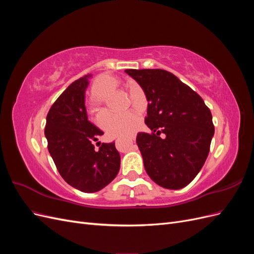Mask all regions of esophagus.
<instances>
[{
  "label": "esophagus",
  "mask_w": 254,
  "mask_h": 254,
  "mask_svg": "<svg viewBox=\"0 0 254 254\" xmlns=\"http://www.w3.org/2000/svg\"><path fill=\"white\" fill-rule=\"evenodd\" d=\"M133 141H134V136H132V137H130V139H128V142H129V144H131V145H132Z\"/></svg>",
  "instance_id": "esophagus-1"
}]
</instances>
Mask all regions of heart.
<instances>
[{
    "label": "heart",
    "mask_w": 254,
    "mask_h": 254,
    "mask_svg": "<svg viewBox=\"0 0 254 254\" xmlns=\"http://www.w3.org/2000/svg\"><path fill=\"white\" fill-rule=\"evenodd\" d=\"M122 86V82L115 76L105 73L99 75L95 79L92 87V96L98 102H107ZM130 106H137L133 101L130 102ZM91 112L95 113L97 109L95 106H91ZM139 118L136 113L128 112L125 114H118L106 112L101 119V127L111 136H128L135 131L139 126Z\"/></svg>",
    "instance_id": "b5f03b06"
}]
</instances>
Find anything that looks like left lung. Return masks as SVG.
Listing matches in <instances>:
<instances>
[{
    "label": "left lung",
    "instance_id": "obj_1",
    "mask_svg": "<svg viewBox=\"0 0 254 254\" xmlns=\"http://www.w3.org/2000/svg\"><path fill=\"white\" fill-rule=\"evenodd\" d=\"M147 98L145 124L136 144L144 167L158 186L180 190L194 180L210 151L214 125L210 109L194 90L161 68L126 70ZM163 133L164 138L159 134Z\"/></svg>",
    "mask_w": 254,
    "mask_h": 254
}]
</instances>
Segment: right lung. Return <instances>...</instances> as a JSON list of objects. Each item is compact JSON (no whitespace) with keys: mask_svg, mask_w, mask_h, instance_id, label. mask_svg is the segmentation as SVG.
<instances>
[{"mask_svg":"<svg viewBox=\"0 0 254 254\" xmlns=\"http://www.w3.org/2000/svg\"><path fill=\"white\" fill-rule=\"evenodd\" d=\"M91 74L75 80L53 104L44 134L48 148L64 181L83 193L101 190L117 177L121 157L113 143H94L104 132L88 120L84 94Z\"/></svg>","mask_w":254,"mask_h":254,"instance_id":"add662e5","label":"right lung"}]
</instances>
